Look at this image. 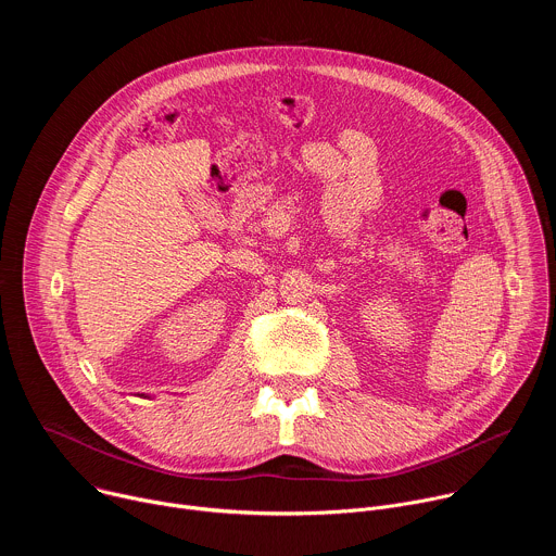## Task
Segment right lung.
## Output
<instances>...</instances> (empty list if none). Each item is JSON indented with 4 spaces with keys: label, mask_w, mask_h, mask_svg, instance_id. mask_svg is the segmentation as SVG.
<instances>
[{
    "label": "right lung",
    "mask_w": 556,
    "mask_h": 556,
    "mask_svg": "<svg viewBox=\"0 0 556 556\" xmlns=\"http://www.w3.org/2000/svg\"><path fill=\"white\" fill-rule=\"evenodd\" d=\"M140 395V399H149V393H138Z\"/></svg>",
    "instance_id": "1"
}]
</instances>
